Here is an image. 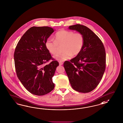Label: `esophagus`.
Masks as SVG:
<instances>
[{
	"label": "esophagus",
	"instance_id": "obj_1",
	"mask_svg": "<svg viewBox=\"0 0 123 123\" xmlns=\"http://www.w3.org/2000/svg\"><path fill=\"white\" fill-rule=\"evenodd\" d=\"M59 63L60 65H63V62H59Z\"/></svg>",
	"mask_w": 123,
	"mask_h": 123
}]
</instances>
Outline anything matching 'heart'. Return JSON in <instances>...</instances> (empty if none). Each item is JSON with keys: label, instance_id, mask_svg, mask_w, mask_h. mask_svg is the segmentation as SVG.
I'll return each instance as SVG.
<instances>
[{"label": "heart", "instance_id": "heart-1", "mask_svg": "<svg viewBox=\"0 0 123 123\" xmlns=\"http://www.w3.org/2000/svg\"><path fill=\"white\" fill-rule=\"evenodd\" d=\"M54 39L47 40L45 47L50 53L55 55L58 51L59 46L63 45L62 48L63 52L54 57L61 62L70 59L72 55H78L83 48L84 37L79 32L61 30L55 33Z\"/></svg>", "mask_w": 123, "mask_h": 123}]
</instances>
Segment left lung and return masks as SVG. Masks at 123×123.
I'll return each instance as SVG.
<instances>
[{
    "instance_id": "obj_1",
    "label": "left lung",
    "mask_w": 123,
    "mask_h": 123,
    "mask_svg": "<svg viewBox=\"0 0 123 123\" xmlns=\"http://www.w3.org/2000/svg\"><path fill=\"white\" fill-rule=\"evenodd\" d=\"M81 33L84 44L76 57L64 63V67L71 87L81 93H88L99 84L105 69L106 54L102 42L87 27L80 24L68 28Z\"/></svg>"
}]
</instances>
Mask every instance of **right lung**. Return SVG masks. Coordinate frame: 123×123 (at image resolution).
Here are the masks:
<instances>
[{
  "label": "right lung",
  "mask_w": 123,
  "mask_h": 123,
  "mask_svg": "<svg viewBox=\"0 0 123 123\" xmlns=\"http://www.w3.org/2000/svg\"><path fill=\"white\" fill-rule=\"evenodd\" d=\"M54 30L47 26L31 27L22 37L15 50L17 76L27 90L35 95H46L54 88L52 78L59 63L45 47L46 41ZM51 59V63L44 65Z\"/></svg>",
  "instance_id": "1"
}]
</instances>
